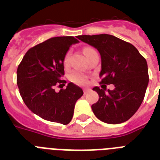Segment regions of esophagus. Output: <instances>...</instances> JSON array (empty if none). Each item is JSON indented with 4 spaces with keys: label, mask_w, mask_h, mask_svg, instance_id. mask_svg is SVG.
I'll list each match as a JSON object with an SVG mask.
<instances>
[{
    "label": "esophagus",
    "mask_w": 160,
    "mask_h": 160,
    "mask_svg": "<svg viewBox=\"0 0 160 160\" xmlns=\"http://www.w3.org/2000/svg\"><path fill=\"white\" fill-rule=\"evenodd\" d=\"M90 89H88V88H85V89H83V91H84V94H87V93L90 92Z\"/></svg>",
    "instance_id": "esophagus-1"
}]
</instances>
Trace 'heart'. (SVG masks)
<instances>
[{"mask_svg": "<svg viewBox=\"0 0 160 160\" xmlns=\"http://www.w3.org/2000/svg\"><path fill=\"white\" fill-rule=\"evenodd\" d=\"M83 52L85 54V57H89L91 54H93L94 52H96V51L94 50L91 47H85L83 49ZM69 53H67L65 55L64 57V64L66 65L68 63V60H69ZM69 79H70V81L75 83V84H78V85H84V84H86L88 81L87 76L83 74L81 72H77V71H75V72H72L71 74H70L69 75Z\"/></svg>", "mask_w": 160, "mask_h": 160, "instance_id": "obj_1", "label": "heart"}]
</instances>
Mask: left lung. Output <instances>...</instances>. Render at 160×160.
<instances>
[{"instance_id": "obj_1", "label": "left lung", "mask_w": 160, "mask_h": 160, "mask_svg": "<svg viewBox=\"0 0 160 160\" xmlns=\"http://www.w3.org/2000/svg\"><path fill=\"white\" fill-rule=\"evenodd\" d=\"M97 49L101 56V88H93L99 100L91 108L98 119L107 124H120L138 110L149 84L146 60L132 44L111 35L78 36ZM115 85L106 92L105 84Z\"/></svg>"}]
</instances>
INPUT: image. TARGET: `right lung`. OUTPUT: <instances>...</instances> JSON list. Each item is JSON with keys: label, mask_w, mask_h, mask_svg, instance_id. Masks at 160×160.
<instances>
[{"label": "right lung", "mask_w": 160, "mask_h": 160, "mask_svg": "<svg viewBox=\"0 0 160 160\" xmlns=\"http://www.w3.org/2000/svg\"><path fill=\"white\" fill-rule=\"evenodd\" d=\"M79 42L73 36L53 37L31 48L17 68V85L26 105L42 119L62 124L72 119L81 88L69 83L55 92L65 75L64 57L70 46ZM63 85V84H62Z\"/></svg>", "instance_id": "right-lung-1"}]
</instances>
